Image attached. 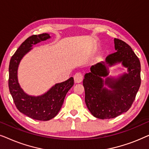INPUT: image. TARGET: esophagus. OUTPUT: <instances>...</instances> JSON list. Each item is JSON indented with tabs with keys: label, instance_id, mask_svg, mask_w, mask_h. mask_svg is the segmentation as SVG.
Listing matches in <instances>:
<instances>
[{
	"label": "esophagus",
	"instance_id": "esophagus-1",
	"mask_svg": "<svg viewBox=\"0 0 149 149\" xmlns=\"http://www.w3.org/2000/svg\"><path fill=\"white\" fill-rule=\"evenodd\" d=\"M83 74L81 72H77L74 75V80L76 83H79L83 81Z\"/></svg>",
	"mask_w": 149,
	"mask_h": 149
}]
</instances>
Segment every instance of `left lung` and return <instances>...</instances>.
<instances>
[{"mask_svg": "<svg viewBox=\"0 0 149 149\" xmlns=\"http://www.w3.org/2000/svg\"><path fill=\"white\" fill-rule=\"evenodd\" d=\"M114 42L116 52L109 55L105 62L91 66V72L85 74L83 81L87 109L93 116L101 119H112L127 112L141 83L140 62L131 47L118 38ZM119 63L128 68V72L117 78L107 77L106 64L111 66ZM102 77H106L105 80Z\"/></svg>", "mask_w": 149, "mask_h": 149, "instance_id": "obj_1", "label": "left lung"}]
</instances>
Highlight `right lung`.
<instances>
[{
    "label": "right lung",
    "instance_id": "add662e5",
    "mask_svg": "<svg viewBox=\"0 0 149 149\" xmlns=\"http://www.w3.org/2000/svg\"><path fill=\"white\" fill-rule=\"evenodd\" d=\"M50 38L49 34L47 33L28 37L11 57L9 67V88L16 107L20 113L39 121H48L58 115L67 92L74 85V79L70 77L64 82L57 83L44 94L38 96L28 95L20 87L17 79L20 61L32 49L34 45Z\"/></svg>",
    "mask_w": 149,
    "mask_h": 149
}]
</instances>
